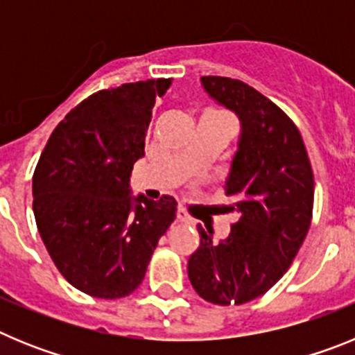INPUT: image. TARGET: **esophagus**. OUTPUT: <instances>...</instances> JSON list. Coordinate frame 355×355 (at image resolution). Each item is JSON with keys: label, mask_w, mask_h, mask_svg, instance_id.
<instances>
[{"label": "esophagus", "mask_w": 355, "mask_h": 355, "mask_svg": "<svg viewBox=\"0 0 355 355\" xmlns=\"http://www.w3.org/2000/svg\"><path fill=\"white\" fill-rule=\"evenodd\" d=\"M175 218H178L180 222H187V224H190V222H192V218L188 216V213L181 208L178 209V213H175Z\"/></svg>", "instance_id": "obj_1"}]
</instances>
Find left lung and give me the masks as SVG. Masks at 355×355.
Instances as JSON below:
<instances>
[{
	"mask_svg": "<svg viewBox=\"0 0 355 355\" xmlns=\"http://www.w3.org/2000/svg\"><path fill=\"white\" fill-rule=\"evenodd\" d=\"M200 85L240 121L225 180V193L234 200L227 209L240 220L220 241H213V231L197 227L200 245L188 259V277L208 302L245 304L286 274L309 231L311 163L297 126L258 90L220 76H202Z\"/></svg>",
	"mask_w": 355,
	"mask_h": 355,
	"instance_id": "obj_1",
	"label": "left lung"
}]
</instances>
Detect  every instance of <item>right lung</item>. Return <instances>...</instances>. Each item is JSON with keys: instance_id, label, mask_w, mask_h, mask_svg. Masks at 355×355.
Here are the masks:
<instances>
[{"instance_id": "1", "label": "right lung", "mask_w": 355, "mask_h": 355, "mask_svg": "<svg viewBox=\"0 0 355 355\" xmlns=\"http://www.w3.org/2000/svg\"><path fill=\"white\" fill-rule=\"evenodd\" d=\"M171 80L99 90L65 115L33 174V213L53 263L74 288L121 299L142 283L175 218V199L131 196L156 96Z\"/></svg>"}]
</instances>
